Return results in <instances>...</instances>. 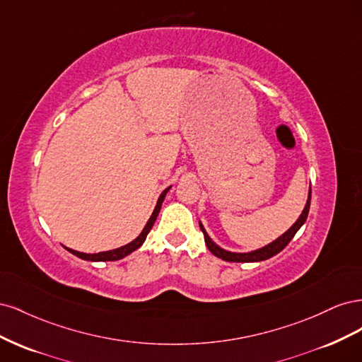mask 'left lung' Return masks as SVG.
<instances>
[{
	"label": "left lung",
	"mask_w": 362,
	"mask_h": 362,
	"mask_svg": "<svg viewBox=\"0 0 362 362\" xmlns=\"http://www.w3.org/2000/svg\"><path fill=\"white\" fill-rule=\"evenodd\" d=\"M310 202H311V190H310L308 201H306V205H305V208H303V211H302V214H300V217L298 218V221H296V223L288 229V231H287L286 234H282L278 240H275V242L267 245V246H264V247H261V249H258V250L247 252V254H234V252L223 250V249L216 246V245L211 242L210 237L206 235L205 229H204L202 225L199 223V226H201V229H202V233H204L205 245H206L208 250H210L213 255H216L217 258H222V259H225V261H229V262H254V261H264V259H267V258H270V257H273V255L279 254V252L291 242V238L294 237V234L299 231V228L305 223L306 217H308Z\"/></svg>",
	"instance_id": "obj_1"
}]
</instances>
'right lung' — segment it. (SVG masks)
Wrapping results in <instances>:
<instances>
[{"label": "right lung", "mask_w": 362, "mask_h": 362, "mask_svg": "<svg viewBox=\"0 0 362 362\" xmlns=\"http://www.w3.org/2000/svg\"><path fill=\"white\" fill-rule=\"evenodd\" d=\"M169 189H170V187H168L166 190H164V192L160 194V198H158V201H157V205H156V208H154V213H152V216H151V218L148 221L145 229H144V231H141V234L134 240V242H131V243H128V245H125V246H122V247H119V249H115V250L100 252V254H83V252H78V250H72V249H68V247H66V249L71 252V254H74L75 257H78V258H81V259H87V261H116V259H120V258L127 257L128 254H131V252L139 249L141 245H144L146 235H148L149 231H151V228L154 226V222L157 221V216H158V213H160V208H161V204H163V201H164V196H166V193L169 192Z\"/></svg>", "instance_id": "right-lung-1"}]
</instances>
